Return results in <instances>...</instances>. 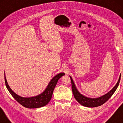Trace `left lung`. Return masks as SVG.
<instances>
[{"mask_svg":"<svg viewBox=\"0 0 123 123\" xmlns=\"http://www.w3.org/2000/svg\"><path fill=\"white\" fill-rule=\"evenodd\" d=\"M70 80H71L72 82V92H73L74 97L75 98L77 101L80 103V105H82L83 106L88 107H97L100 106L102 105V104L105 103L109 98L111 97V96L113 95L114 92L117 90V87L119 85V82L120 80V77L121 74L119 77V80L117 82L115 86L110 91L106 93L102 96L97 97V98H90V97H87L85 96H84L80 93L77 90L76 86H75L74 83L73 79L70 76Z\"/></svg>","mask_w":123,"mask_h":123,"instance_id":"8db88e82","label":"left lung"}]
</instances>
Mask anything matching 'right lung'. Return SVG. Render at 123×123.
Instances as JSON below:
<instances>
[{
    "mask_svg": "<svg viewBox=\"0 0 123 123\" xmlns=\"http://www.w3.org/2000/svg\"><path fill=\"white\" fill-rule=\"evenodd\" d=\"M64 75H65V73H60L58 74L51 79L49 83L48 86L46 87V89L43 91V92L38 95L36 96L30 97H21L13 92L12 90L10 88L9 86L8 85L5 74L4 80L6 86L8 91L10 92L11 95L14 97V98L17 101L27 108L35 109L44 106L49 103V102L51 100L53 93V91L56 86L57 82Z\"/></svg>",
    "mask_w": 123,
    "mask_h": 123,
    "instance_id": "1",
    "label": "right lung"
}]
</instances>
